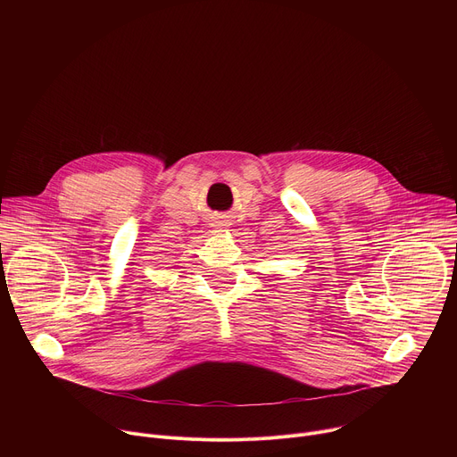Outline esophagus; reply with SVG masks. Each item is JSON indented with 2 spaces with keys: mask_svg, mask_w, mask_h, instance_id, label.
<instances>
[{
  "mask_svg": "<svg viewBox=\"0 0 457 457\" xmlns=\"http://www.w3.org/2000/svg\"><path fill=\"white\" fill-rule=\"evenodd\" d=\"M215 226H228V220H217Z\"/></svg>",
  "mask_w": 457,
  "mask_h": 457,
  "instance_id": "34e87169",
  "label": "esophagus"
}]
</instances>
